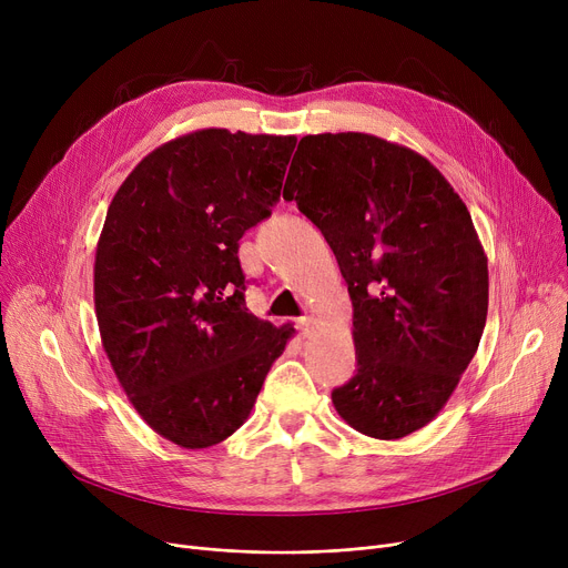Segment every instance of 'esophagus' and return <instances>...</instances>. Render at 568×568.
<instances>
[{
    "label": "esophagus",
    "instance_id": "34e87169",
    "mask_svg": "<svg viewBox=\"0 0 568 568\" xmlns=\"http://www.w3.org/2000/svg\"><path fill=\"white\" fill-rule=\"evenodd\" d=\"M311 326H313V317H300L296 320V329H300V334H308L311 332Z\"/></svg>",
    "mask_w": 568,
    "mask_h": 568
}]
</instances>
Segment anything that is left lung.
I'll list each match as a JSON object with an SVG mask.
<instances>
[{"mask_svg": "<svg viewBox=\"0 0 568 568\" xmlns=\"http://www.w3.org/2000/svg\"><path fill=\"white\" fill-rule=\"evenodd\" d=\"M332 246L352 300L356 375L336 412L375 439L430 424L474 359L488 257L460 195L428 159L368 133L296 146L285 189Z\"/></svg>", "mask_w": 568, "mask_h": 568, "instance_id": "8db88e82", "label": "left lung"}]
</instances>
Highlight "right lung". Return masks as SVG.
<instances>
[{
    "label": "right lung",
    "mask_w": 568,
    "mask_h": 568,
    "mask_svg": "<svg viewBox=\"0 0 568 568\" xmlns=\"http://www.w3.org/2000/svg\"><path fill=\"white\" fill-rule=\"evenodd\" d=\"M294 144L193 131L146 154L108 206L94 262L103 349L146 426L184 449L248 419L294 334L248 313L236 255L272 216Z\"/></svg>",
    "instance_id": "obj_1"
}]
</instances>
